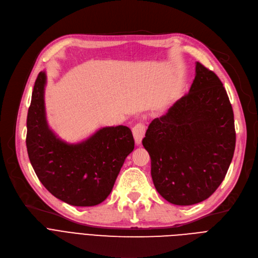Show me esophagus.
Here are the masks:
<instances>
[{"label": "esophagus", "instance_id": "1", "mask_svg": "<svg viewBox=\"0 0 258 258\" xmlns=\"http://www.w3.org/2000/svg\"><path fill=\"white\" fill-rule=\"evenodd\" d=\"M133 135L135 138V142H136L137 145H140L145 135V125L143 123H137L133 127Z\"/></svg>", "mask_w": 258, "mask_h": 258}]
</instances>
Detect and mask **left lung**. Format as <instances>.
<instances>
[{
  "label": "left lung",
  "mask_w": 258,
  "mask_h": 258,
  "mask_svg": "<svg viewBox=\"0 0 258 258\" xmlns=\"http://www.w3.org/2000/svg\"><path fill=\"white\" fill-rule=\"evenodd\" d=\"M235 139L233 110L222 81L197 62L188 94L152 121L142 140L157 191L174 205L205 201L226 177Z\"/></svg>",
  "instance_id": "left-lung-1"
}]
</instances>
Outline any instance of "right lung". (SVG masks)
<instances>
[{"instance_id":"right-lung-1","label":"right lung","mask_w":258,"mask_h":258,"mask_svg":"<svg viewBox=\"0 0 258 258\" xmlns=\"http://www.w3.org/2000/svg\"><path fill=\"white\" fill-rule=\"evenodd\" d=\"M39 72L27 116L26 145L38 180L54 197L72 206H95L111 194L135 141L127 126H106L87 140L70 144L59 139L47 122L45 87Z\"/></svg>"}]
</instances>
